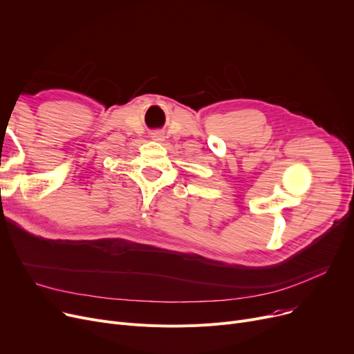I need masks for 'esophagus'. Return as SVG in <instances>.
<instances>
[{
  "mask_svg": "<svg viewBox=\"0 0 354 354\" xmlns=\"http://www.w3.org/2000/svg\"><path fill=\"white\" fill-rule=\"evenodd\" d=\"M152 139L156 140V142H163L165 136H163L162 132H155V133H152Z\"/></svg>",
  "mask_w": 354,
  "mask_h": 354,
  "instance_id": "34e87169",
  "label": "esophagus"
}]
</instances>
